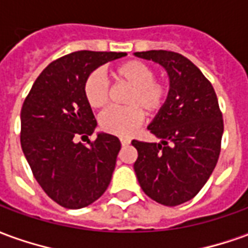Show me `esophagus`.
<instances>
[{
	"label": "esophagus",
	"mask_w": 248,
	"mask_h": 248,
	"mask_svg": "<svg viewBox=\"0 0 248 248\" xmlns=\"http://www.w3.org/2000/svg\"><path fill=\"white\" fill-rule=\"evenodd\" d=\"M130 142H131L130 138H126V137H122V138H121V143H122V146H127Z\"/></svg>",
	"instance_id": "esophagus-1"
}]
</instances>
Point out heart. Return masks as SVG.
<instances>
[{
	"mask_svg": "<svg viewBox=\"0 0 248 248\" xmlns=\"http://www.w3.org/2000/svg\"><path fill=\"white\" fill-rule=\"evenodd\" d=\"M111 74L118 83L131 87L124 103L127 108H108L99 117V126L111 134L130 135L143 121V111L149 115L159 113L169 95V85L155 79V70L138 60H130L115 66ZM83 93L93 108H103L110 99L108 82L101 71L87 77Z\"/></svg>",
	"mask_w": 248,
	"mask_h": 248,
	"instance_id": "obj_1",
	"label": "heart"
}]
</instances>
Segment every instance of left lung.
I'll return each instance as SVG.
<instances>
[{
  "label": "left lung",
  "instance_id": "obj_1",
  "mask_svg": "<svg viewBox=\"0 0 248 248\" xmlns=\"http://www.w3.org/2000/svg\"><path fill=\"white\" fill-rule=\"evenodd\" d=\"M159 63L170 79L165 106L147 126L159 143L133 140L138 151L134 171L153 201L178 206L207 182L218 162L223 119L213 85L190 60L167 50L137 51Z\"/></svg>",
  "mask_w": 248,
  "mask_h": 248
}]
</instances>
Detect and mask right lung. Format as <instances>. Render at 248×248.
<instances>
[{"label": "right lung", "mask_w": 248, "mask_h": 248, "mask_svg": "<svg viewBox=\"0 0 248 248\" xmlns=\"http://www.w3.org/2000/svg\"><path fill=\"white\" fill-rule=\"evenodd\" d=\"M126 56L115 51H74L44 69L21 110V147L42 190L60 206L86 207L106 191L121 142L98 133L89 146L78 137L94 133L97 121L83 86L99 66Z\"/></svg>", "instance_id": "add662e5"}]
</instances>
